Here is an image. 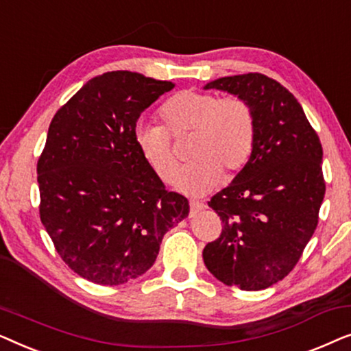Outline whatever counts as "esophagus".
<instances>
[{"label":"esophagus","mask_w":351,"mask_h":351,"mask_svg":"<svg viewBox=\"0 0 351 351\" xmlns=\"http://www.w3.org/2000/svg\"><path fill=\"white\" fill-rule=\"evenodd\" d=\"M203 209H204L203 203H199V201H195V199L190 201V215H191V217H193V215H196L198 213H201Z\"/></svg>","instance_id":"obj_1"}]
</instances>
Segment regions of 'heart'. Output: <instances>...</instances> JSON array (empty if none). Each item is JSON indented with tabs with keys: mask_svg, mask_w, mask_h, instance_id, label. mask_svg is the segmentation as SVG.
<instances>
[{
	"mask_svg": "<svg viewBox=\"0 0 351 351\" xmlns=\"http://www.w3.org/2000/svg\"><path fill=\"white\" fill-rule=\"evenodd\" d=\"M165 128L138 124L134 131L137 150L165 184L176 179L179 161L172 137L193 134L189 145V162L177 177L179 190L204 195L220 180V172L234 174L243 169L256 143V113L239 95L220 97L214 93L185 89L167 99L160 108Z\"/></svg>",
	"mask_w": 351,
	"mask_h": 351,
	"instance_id": "b5f03b06",
	"label": "heart"
}]
</instances>
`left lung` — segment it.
Returning <instances> with one entry per match:
<instances>
[{"label":"left lung","instance_id":"1","mask_svg":"<svg viewBox=\"0 0 351 351\" xmlns=\"http://www.w3.org/2000/svg\"><path fill=\"white\" fill-rule=\"evenodd\" d=\"M206 89L246 99L257 129L246 166L208 203L222 233L206 244L204 263L223 285L267 289L292 271L318 225L323 147L297 99L265 75L225 76Z\"/></svg>","mask_w":351,"mask_h":351}]
</instances>
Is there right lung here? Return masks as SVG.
<instances>
[{
	"label": "right lung",
	"instance_id": "obj_1",
	"mask_svg": "<svg viewBox=\"0 0 351 351\" xmlns=\"http://www.w3.org/2000/svg\"><path fill=\"white\" fill-rule=\"evenodd\" d=\"M171 81L118 70L89 80L57 110L38 160L40 219L62 261L95 285L118 286L156 261L166 232L189 215L134 141L143 110Z\"/></svg>",
	"mask_w": 351,
	"mask_h": 351
}]
</instances>
